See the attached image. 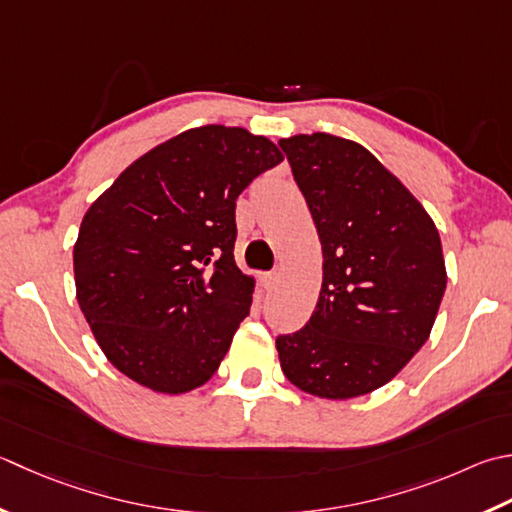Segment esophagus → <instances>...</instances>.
<instances>
[{
    "instance_id": "1",
    "label": "esophagus",
    "mask_w": 512,
    "mask_h": 512,
    "mask_svg": "<svg viewBox=\"0 0 512 512\" xmlns=\"http://www.w3.org/2000/svg\"><path fill=\"white\" fill-rule=\"evenodd\" d=\"M277 282H279V275H277V273H266V275H262V284H264L266 290L275 288Z\"/></svg>"
}]
</instances>
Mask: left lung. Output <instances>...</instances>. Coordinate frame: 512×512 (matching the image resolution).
Here are the masks:
<instances>
[{"label":"left lung","mask_w":512,"mask_h":512,"mask_svg":"<svg viewBox=\"0 0 512 512\" xmlns=\"http://www.w3.org/2000/svg\"><path fill=\"white\" fill-rule=\"evenodd\" d=\"M324 255L317 306L277 337L290 384L350 399L388 384L426 344L446 290L442 239L413 193L368 150L328 133L279 139Z\"/></svg>","instance_id":"1"}]
</instances>
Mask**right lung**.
<instances>
[{
	"instance_id": "right-lung-1",
	"label": "right lung",
	"mask_w": 512,
	"mask_h": 512,
	"mask_svg": "<svg viewBox=\"0 0 512 512\" xmlns=\"http://www.w3.org/2000/svg\"><path fill=\"white\" fill-rule=\"evenodd\" d=\"M282 159L246 128H190L90 204L73 248L77 302L119 373L166 395L215 375L255 290L235 264V202Z\"/></svg>"
}]
</instances>
